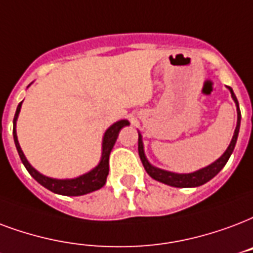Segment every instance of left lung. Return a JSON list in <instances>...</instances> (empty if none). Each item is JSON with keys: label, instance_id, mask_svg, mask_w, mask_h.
<instances>
[{"label": "left lung", "instance_id": "obj_1", "mask_svg": "<svg viewBox=\"0 0 253 253\" xmlns=\"http://www.w3.org/2000/svg\"><path fill=\"white\" fill-rule=\"evenodd\" d=\"M229 92H231V96L234 99L235 105H236V111H238V122H236V128H235L234 136L231 139V143L227 147V150L224 151V154L221 155L219 159L208 165L207 167L204 169H200L198 171H194V172L190 173H178V172H171V171H166V169H158L155 166H152L150 162H148L146 154H144V147H143V139H142V134L138 131V151H139L140 161L143 163L144 169L147 171V173L151 176L152 179H155L158 182L165 183L167 186L171 187H178V188H188V187H199L204 183L210 182L212 178H215L217 173L220 172L221 169L224 167L225 163L228 162L231 154L234 152L235 144H236V140H238L239 130H240V119H242V114H240V109H239V102L236 99V95L234 94V90L231 87H228Z\"/></svg>", "mask_w": 253, "mask_h": 253}]
</instances>
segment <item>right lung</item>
<instances>
[{
    "label": "right lung",
    "mask_w": 253,
    "mask_h": 253,
    "mask_svg": "<svg viewBox=\"0 0 253 253\" xmlns=\"http://www.w3.org/2000/svg\"><path fill=\"white\" fill-rule=\"evenodd\" d=\"M30 84H29V86H30ZM21 106H22V102L17 106V111H15L14 119H13V136H14L15 147H17V151H18V155L19 158H21V161H22L24 166L29 171V173L32 175L33 178L36 179L37 182L40 183L41 186L45 187V188L51 191V192H54V194L65 196L86 195V194H90L92 191L99 190V188H102V187L105 186L106 180H107V175H109L110 152H111L114 144H115V142L118 139L119 131L122 130L125 126H128V125H130V122H128L127 119H122V121L115 122L105 131L103 139H102L101 161H99V163H98L94 169H90L88 172L84 173V175L77 176V178L55 179L49 178V176H46V175L41 173L40 171H37V169L29 163V161L26 159V157H25L24 151H22V148L19 146L15 126H17V119H18L19 111H21Z\"/></svg>",
    "instance_id": "obj_1"
}]
</instances>
